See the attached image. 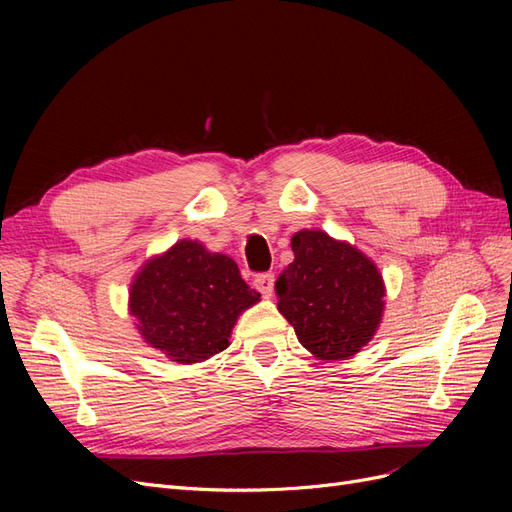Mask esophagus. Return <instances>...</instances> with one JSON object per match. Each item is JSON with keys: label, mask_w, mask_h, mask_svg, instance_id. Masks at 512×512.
<instances>
[{"label": "esophagus", "mask_w": 512, "mask_h": 512, "mask_svg": "<svg viewBox=\"0 0 512 512\" xmlns=\"http://www.w3.org/2000/svg\"><path fill=\"white\" fill-rule=\"evenodd\" d=\"M273 282H275L273 273H260V275L254 277V286L260 290V294L265 299H269L273 294Z\"/></svg>", "instance_id": "obj_1"}]
</instances>
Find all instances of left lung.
I'll return each mask as SVG.
<instances>
[{
	"label": "left lung",
	"instance_id": "left-lung-1",
	"mask_svg": "<svg viewBox=\"0 0 512 512\" xmlns=\"http://www.w3.org/2000/svg\"><path fill=\"white\" fill-rule=\"evenodd\" d=\"M294 260L275 282L277 309L322 361L348 359L376 333L384 284L376 265L322 230L292 237Z\"/></svg>",
	"mask_w": 512,
	"mask_h": 512
}]
</instances>
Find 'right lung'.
<instances>
[{
	"mask_svg": "<svg viewBox=\"0 0 512 512\" xmlns=\"http://www.w3.org/2000/svg\"><path fill=\"white\" fill-rule=\"evenodd\" d=\"M258 299L235 260L183 239L136 275L130 312L151 348L188 365L228 348L237 316Z\"/></svg>",
	"mask_w": 512,
	"mask_h": 512,
	"instance_id": "add662e5",
	"label": "right lung"
}]
</instances>
